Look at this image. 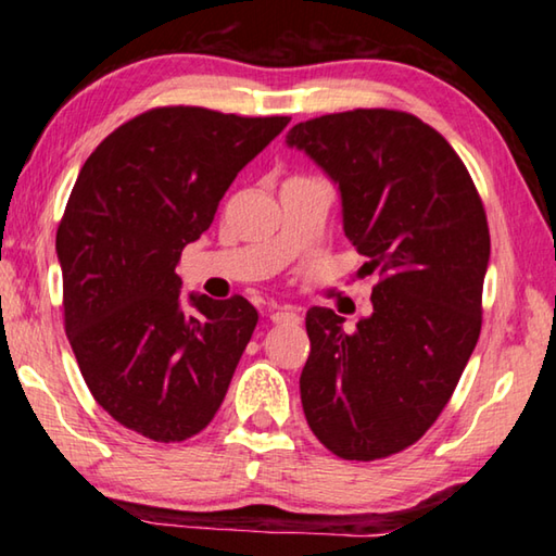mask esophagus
Wrapping results in <instances>:
<instances>
[{"label": "esophagus", "mask_w": 556, "mask_h": 556, "mask_svg": "<svg viewBox=\"0 0 556 556\" xmlns=\"http://www.w3.org/2000/svg\"><path fill=\"white\" fill-rule=\"evenodd\" d=\"M271 321L275 324H299L301 321V316L294 312V308H289V306H285V308H275V312H271Z\"/></svg>", "instance_id": "esophagus-1"}]
</instances>
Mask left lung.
<instances>
[{"instance_id": "obj_1", "label": "left lung", "mask_w": 556, "mask_h": 556, "mask_svg": "<svg viewBox=\"0 0 556 556\" xmlns=\"http://www.w3.org/2000/svg\"><path fill=\"white\" fill-rule=\"evenodd\" d=\"M287 144L338 186L345 238L380 271L372 314L353 331L333 308L306 312V421L345 460L397 454L434 425L481 336L491 260L481 195L446 139L409 112L306 119Z\"/></svg>"}]
</instances>
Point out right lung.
<instances>
[{"mask_svg":"<svg viewBox=\"0 0 556 556\" xmlns=\"http://www.w3.org/2000/svg\"><path fill=\"white\" fill-rule=\"evenodd\" d=\"M289 117L154 108L102 139L55 232L65 333L112 419L154 441L211 425L257 326L248 299L191 294L176 265Z\"/></svg>","mask_w":556,"mask_h":556,"instance_id":"1","label":"right lung"}]
</instances>
